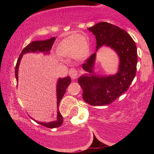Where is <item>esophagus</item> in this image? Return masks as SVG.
I'll return each mask as SVG.
<instances>
[{"label":"esophagus","instance_id":"34e87169","mask_svg":"<svg viewBox=\"0 0 154 154\" xmlns=\"http://www.w3.org/2000/svg\"><path fill=\"white\" fill-rule=\"evenodd\" d=\"M69 74L72 79H75L77 77V75H78V72L75 69H71L69 70Z\"/></svg>","mask_w":154,"mask_h":154}]
</instances>
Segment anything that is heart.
<instances>
[{
    "label": "heart",
    "instance_id": "b5f03b06",
    "mask_svg": "<svg viewBox=\"0 0 154 154\" xmlns=\"http://www.w3.org/2000/svg\"><path fill=\"white\" fill-rule=\"evenodd\" d=\"M90 50L89 42L86 36L80 34H72L58 44L56 51L59 56H71L74 59L81 60L89 55Z\"/></svg>",
    "mask_w": 154,
    "mask_h": 154
}]
</instances>
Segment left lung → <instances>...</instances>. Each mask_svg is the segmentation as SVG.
Returning a JSON list of instances; mask_svg holds the SVG:
<instances>
[{
    "label": "left lung",
    "instance_id": "left-lung-1",
    "mask_svg": "<svg viewBox=\"0 0 154 154\" xmlns=\"http://www.w3.org/2000/svg\"><path fill=\"white\" fill-rule=\"evenodd\" d=\"M88 29L95 35L96 51L105 45L116 52L119 59L118 71L109 76L95 74L94 53L82 66L89 74L82 75L78 83L83 90V99L85 103L92 106L109 105L128 89L136 75L137 46L128 33L109 23L99 22Z\"/></svg>",
    "mask_w": 154,
    "mask_h": 154
}]
</instances>
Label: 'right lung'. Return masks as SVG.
I'll return each instance as SVG.
<instances>
[{
    "instance_id": "obj_1",
    "label": "right lung",
    "mask_w": 154,
    "mask_h": 154,
    "mask_svg": "<svg viewBox=\"0 0 154 154\" xmlns=\"http://www.w3.org/2000/svg\"><path fill=\"white\" fill-rule=\"evenodd\" d=\"M56 40V37H52L49 39L45 40V41H32V43L23 49V50L21 52L20 55L18 58L16 66H15V78H16L17 82L18 81V68H19V65L20 63V60L22 58V56L24 54L28 53V52H43L45 54H49V51L51 49V47L53 45L54 41ZM71 79L70 77H66L64 78H59L57 82L56 85V92H57V106H58V113H57V119L56 121L49 122V123H44V122H40L35 121L37 122L38 124L42 125L43 126H45L49 128H54L60 127L62 125V122H63V118H62V116L61 113H60V111L58 109L59 104L60 103L61 99L63 97L65 92H66V88L69 86L70 83H71Z\"/></svg>"
}]
</instances>
